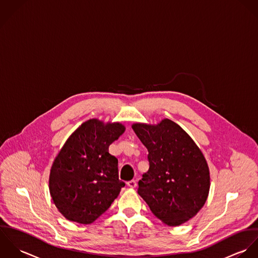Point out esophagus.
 Masks as SVG:
<instances>
[{
	"label": "esophagus",
	"instance_id": "obj_1",
	"mask_svg": "<svg viewBox=\"0 0 258 258\" xmlns=\"http://www.w3.org/2000/svg\"><path fill=\"white\" fill-rule=\"evenodd\" d=\"M126 184H127V186H128V187H131V188H135V187L137 186V182H136V180H131V181H128Z\"/></svg>",
	"mask_w": 258,
	"mask_h": 258
}]
</instances>
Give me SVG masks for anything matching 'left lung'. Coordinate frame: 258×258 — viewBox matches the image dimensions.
Segmentation results:
<instances>
[{"label": "left lung", "instance_id": "1", "mask_svg": "<svg viewBox=\"0 0 258 258\" xmlns=\"http://www.w3.org/2000/svg\"><path fill=\"white\" fill-rule=\"evenodd\" d=\"M132 127L149 152L150 168L139 181V195L165 224L186 222L205 206L208 197L210 176L205 155L168 118L157 124L138 122Z\"/></svg>", "mask_w": 258, "mask_h": 258}]
</instances>
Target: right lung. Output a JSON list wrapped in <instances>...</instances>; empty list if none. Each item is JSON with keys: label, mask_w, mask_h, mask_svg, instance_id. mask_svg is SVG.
Returning <instances> with one entry per match:
<instances>
[{"label": "right lung", "mask_w": 258, "mask_h": 258, "mask_svg": "<svg viewBox=\"0 0 258 258\" xmlns=\"http://www.w3.org/2000/svg\"><path fill=\"white\" fill-rule=\"evenodd\" d=\"M125 131L119 122L97 118L82 123L55 156L50 172L52 202L69 220L90 224L100 217L125 183L108 147Z\"/></svg>", "instance_id": "right-lung-1"}]
</instances>
